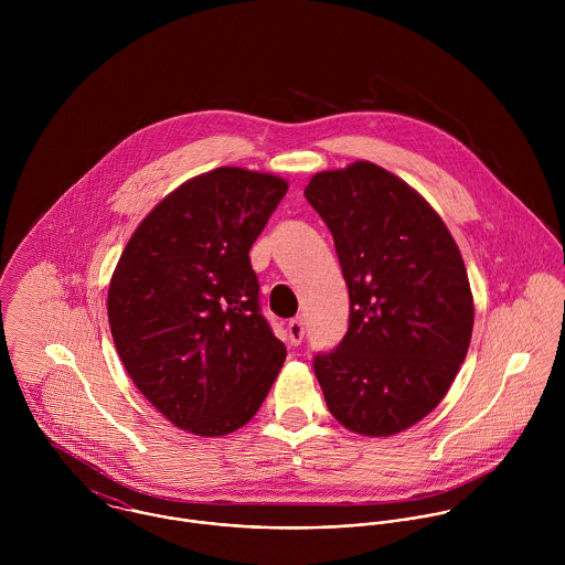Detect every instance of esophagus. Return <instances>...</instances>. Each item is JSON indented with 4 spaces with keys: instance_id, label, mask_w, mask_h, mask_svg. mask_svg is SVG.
Returning a JSON list of instances; mask_svg holds the SVG:
<instances>
[{
    "instance_id": "34e87169",
    "label": "esophagus",
    "mask_w": 565,
    "mask_h": 565,
    "mask_svg": "<svg viewBox=\"0 0 565 565\" xmlns=\"http://www.w3.org/2000/svg\"><path fill=\"white\" fill-rule=\"evenodd\" d=\"M287 334H289V341H291L294 345H300V343H302V339H305V322H302V318L291 320V322L287 323Z\"/></svg>"
}]
</instances>
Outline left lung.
Segmentation results:
<instances>
[{
  "label": "left lung",
  "instance_id": "8db88e82",
  "mask_svg": "<svg viewBox=\"0 0 565 565\" xmlns=\"http://www.w3.org/2000/svg\"><path fill=\"white\" fill-rule=\"evenodd\" d=\"M339 256L350 294L341 343L313 370L348 430L390 437L426 417L466 361L475 300L441 217L374 162L320 171L305 189Z\"/></svg>",
  "mask_w": 565,
  "mask_h": 565
}]
</instances>
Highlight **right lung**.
<instances>
[{
	"label": "right lung",
	"instance_id": "obj_1",
	"mask_svg": "<svg viewBox=\"0 0 565 565\" xmlns=\"http://www.w3.org/2000/svg\"><path fill=\"white\" fill-rule=\"evenodd\" d=\"M287 189L271 173L217 167L171 191L121 252L106 305L115 348L182 430L242 428L285 363L247 254Z\"/></svg>",
	"mask_w": 565,
	"mask_h": 565
}]
</instances>
